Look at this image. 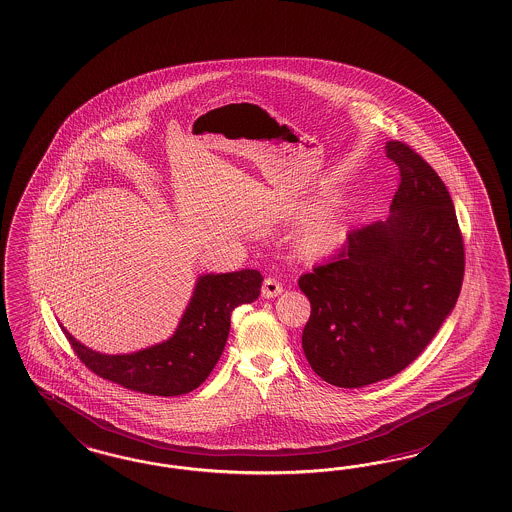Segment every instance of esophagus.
I'll use <instances>...</instances> for the list:
<instances>
[{"label": "esophagus", "instance_id": "34e87169", "mask_svg": "<svg viewBox=\"0 0 512 512\" xmlns=\"http://www.w3.org/2000/svg\"><path fill=\"white\" fill-rule=\"evenodd\" d=\"M281 294V282L277 281V279H273V277H267L264 281V286H262V297H265V299H273V297L281 296Z\"/></svg>", "mask_w": 512, "mask_h": 512}]
</instances>
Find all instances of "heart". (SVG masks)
I'll use <instances>...</instances> for the list:
<instances>
[{
  "mask_svg": "<svg viewBox=\"0 0 512 512\" xmlns=\"http://www.w3.org/2000/svg\"><path fill=\"white\" fill-rule=\"evenodd\" d=\"M345 228V211L331 207L309 222L297 237V250L305 258L326 256L337 245Z\"/></svg>",
  "mask_w": 512,
  "mask_h": 512,
  "instance_id": "heart-1",
  "label": "heart"
}]
</instances>
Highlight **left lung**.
Here are the masks:
<instances>
[{
	"instance_id": "8db88e82",
	"label": "left lung",
	"mask_w": 512,
	"mask_h": 512,
	"mask_svg": "<svg viewBox=\"0 0 512 512\" xmlns=\"http://www.w3.org/2000/svg\"><path fill=\"white\" fill-rule=\"evenodd\" d=\"M401 182L390 216L348 231L328 264L299 277L311 301L301 345L320 379L362 388L414 362L452 313L463 241L445 182L413 149L386 143Z\"/></svg>"
}]
</instances>
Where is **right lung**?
I'll return each mask as SVG.
<instances>
[{"instance_id":"1","label":"right lung","mask_w":512,"mask_h":512,"mask_svg":"<svg viewBox=\"0 0 512 512\" xmlns=\"http://www.w3.org/2000/svg\"><path fill=\"white\" fill-rule=\"evenodd\" d=\"M262 281L256 269L199 275L173 335L130 354L96 352L60 328L99 377L149 396H182L211 375L230 335L231 311L258 299Z\"/></svg>"}]
</instances>
